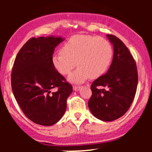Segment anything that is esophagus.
<instances>
[{
	"mask_svg": "<svg viewBox=\"0 0 152 152\" xmlns=\"http://www.w3.org/2000/svg\"><path fill=\"white\" fill-rule=\"evenodd\" d=\"M81 86H74V87H73V88H74V90L75 91H79L80 89H81Z\"/></svg>",
	"mask_w": 152,
	"mask_h": 152,
	"instance_id": "34e87169",
	"label": "esophagus"
}]
</instances>
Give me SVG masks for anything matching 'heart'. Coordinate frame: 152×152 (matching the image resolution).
Here are the masks:
<instances>
[{"label":"heart","mask_w":152,"mask_h":152,"mask_svg":"<svg viewBox=\"0 0 152 152\" xmlns=\"http://www.w3.org/2000/svg\"><path fill=\"white\" fill-rule=\"evenodd\" d=\"M113 57L112 46L105 38L90 35H76L54 54L52 63L62 75L69 74L76 63L78 67L69 76L72 83H80L88 77L98 78L104 74Z\"/></svg>","instance_id":"obj_1"}]
</instances>
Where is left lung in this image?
Masks as SVG:
<instances>
[{
	"label": "left lung",
	"instance_id": "left-lung-1",
	"mask_svg": "<svg viewBox=\"0 0 152 152\" xmlns=\"http://www.w3.org/2000/svg\"><path fill=\"white\" fill-rule=\"evenodd\" d=\"M114 47L112 63L106 74L96 79L88 102L91 112L104 121H112L128 111L137 92V64L128 48L114 35H107Z\"/></svg>",
	"mask_w": 152,
	"mask_h": 152
}]
</instances>
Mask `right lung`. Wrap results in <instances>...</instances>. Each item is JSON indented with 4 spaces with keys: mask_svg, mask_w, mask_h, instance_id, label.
<instances>
[{
    "mask_svg": "<svg viewBox=\"0 0 152 152\" xmlns=\"http://www.w3.org/2000/svg\"><path fill=\"white\" fill-rule=\"evenodd\" d=\"M64 40L52 36L31 38L19 50L12 69V91L18 105L29 119L42 126L61 118L73 91L52 63L54 49Z\"/></svg>",
    "mask_w": 152,
    "mask_h": 152,
    "instance_id": "right-lung-1",
    "label": "right lung"
}]
</instances>
